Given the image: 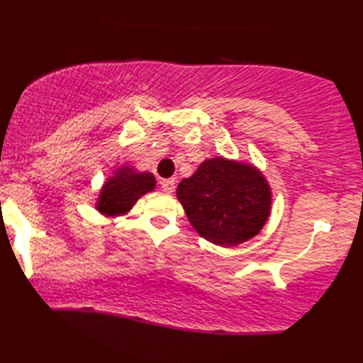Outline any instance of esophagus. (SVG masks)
Wrapping results in <instances>:
<instances>
[{
    "instance_id": "obj_1",
    "label": "esophagus",
    "mask_w": 363,
    "mask_h": 363,
    "mask_svg": "<svg viewBox=\"0 0 363 363\" xmlns=\"http://www.w3.org/2000/svg\"><path fill=\"white\" fill-rule=\"evenodd\" d=\"M161 186L165 193H174L175 191V180L174 178H167V180L161 182Z\"/></svg>"
}]
</instances>
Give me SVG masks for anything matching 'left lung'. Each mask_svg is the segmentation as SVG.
<instances>
[{
    "instance_id": "left-lung-1",
    "label": "left lung",
    "mask_w": 363,
    "mask_h": 363,
    "mask_svg": "<svg viewBox=\"0 0 363 363\" xmlns=\"http://www.w3.org/2000/svg\"><path fill=\"white\" fill-rule=\"evenodd\" d=\"M177 198L194 230L221 247L255 238L271 213V188L262 172L221 156L207 159L182 180Z\"/></svg>"
}]
</instances>
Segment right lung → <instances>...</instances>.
<instances>
[{
    "instance_id": "add662e5",
    "label": "right lung",
    "mask_w": 363,
    "mask_h": 363,
    "mask_svg": "<svg viewBox=\"0 0 363 363\" xmlns=\"http://www.w3.org/2000/svg\"><path fill=\"white\" fill-rule=\"evenodd\" d=\"M156 180L150 172H137L129 165L114 170L100 189L97 199V211L108 217L124 215L143 194L155 189Z\"/></svg>"
}]
</instances>
